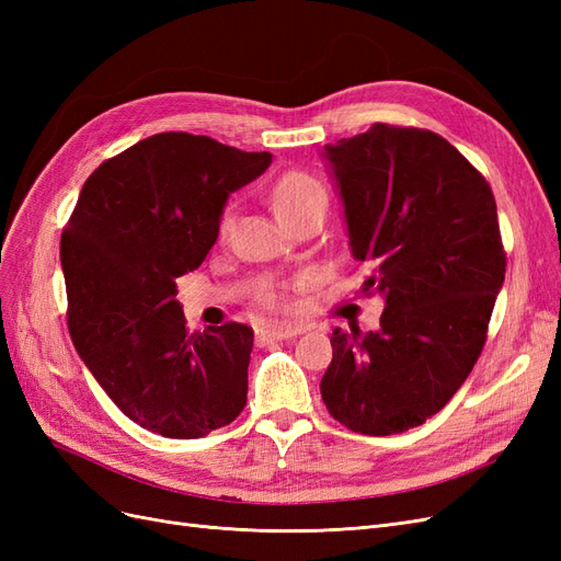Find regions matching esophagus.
<instances>
[{
  "label": "esophagus",
  "mask_w": 561,
  "mask_h": 561,
  "mask_svg": "<svg viewBox=\"0 0 561 561\" xmlns=\"http://www.w3.org/2000/svg\"><path fill=\"white\" fill-rule=\"evenodd\" d=\"M301 334V328H262L260 330V339L264 342H276V339H287V336H297Z\"/></svg>",
  "instance_id": "1"
}]
</instances>
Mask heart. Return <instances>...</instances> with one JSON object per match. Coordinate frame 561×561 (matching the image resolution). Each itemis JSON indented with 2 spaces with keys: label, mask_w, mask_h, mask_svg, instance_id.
<instances>
[{
  "label": "heart",
  "mask_w": 561,
  "mask_h": 561,
  "mask_svg": "<svg viewBox=\"0 0 561 561\" xmlns=\"http://www.w3.org/2000/svg\"><path fill=\"white\" fill-rule=\"evenodd\" d=\"M268 201L276 217L280 222H285V219H290L297 213L316 206V203H328V192L325 186L320 184V180H316L313 175L301 173V171H287L271 184ZM229 222H231L229 213L219 217V233H227ZM262 304L266 309L287 311L293 307V295L285 285H268L262 290Z\"/></svg>",
  "instance_id": "heart-1"
}]
</instances>
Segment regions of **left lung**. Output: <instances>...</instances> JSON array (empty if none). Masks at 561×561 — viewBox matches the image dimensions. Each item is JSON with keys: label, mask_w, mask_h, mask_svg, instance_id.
<instances>
[{"label": "left lung", "mask_w": 561, "mask_h": 561, "mask_svg": "<svg viewBox=\"0 0 561 561\" xmlns=\"http://www.w3.org/2000/svg\"><path fill=\"white\" fill-rule=\"evenodd\" d=\"M363 293L386 301L379 328H336L320 381L328 412L363 435L421 426L478 363L505 278L489 182L443 135L375 124L325 145Z\"/></svg>", "instance_id": "left-lung-1"}]
</instances>
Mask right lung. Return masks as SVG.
<instances>
[{
    "label": "right lung",
    "instance_id": "right-lung-1",
    "mask_svg": "<svg viewBox=\"0 0 561 561\" xmlns=\"http://www.w3.org/2000/svg\"><path fill=\"white\" fill-rule=\"evenodd\" d=\"M268 151L159 133L100 163L62 229L67 328L110 400L145 431L196 439L243 412L254 332H190L175 280L206 260L231 192Z\"/></svg>",
    "mask_w": 561,
    "mask_h": 561
}]
</instances>
